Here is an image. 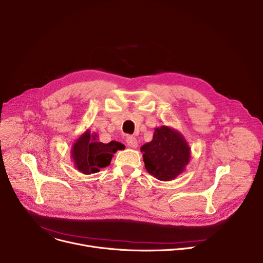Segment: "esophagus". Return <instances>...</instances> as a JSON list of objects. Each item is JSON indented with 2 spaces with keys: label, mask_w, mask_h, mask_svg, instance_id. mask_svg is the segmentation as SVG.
I'll return each mask as SVG.
<instances>
[{
  "label": "esophagus",
  "mask_w": 263,
  "mask_h": 263,
  "mask_svg": "<svg viewBox=\"0 0 263 263\" xmlns=\"http://www.w3.org/2000/svg\"><path fill=\"white\" fill-rule=\"evenodd\" d=\"M126 142H127V145L129 147H131V148H136L138 146L137 139L135 137H133V136H128L127 139H126Z\"/></svg>",
  "instance_id": "esophagus-1"
}]
</instances>
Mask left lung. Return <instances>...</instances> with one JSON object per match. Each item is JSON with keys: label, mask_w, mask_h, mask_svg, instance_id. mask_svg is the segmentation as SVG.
Instances as JSON below:
<instances>
[{"label": "left lung", "mask_w": 263, "mask_h": 263, "mask_svg": "<svg viewBox=\"0 0 263 263\" xmlns=\"http://www.w3.org/2000/svg\"><path fill=\"white\" fill-rule=\"evenodd\" d=\"M145 168L160 181H172L190 161V147L185 137L168 126L155 128L152 141L142 146Z\"/></svg>", "instance_id": "1"}]
</instances>
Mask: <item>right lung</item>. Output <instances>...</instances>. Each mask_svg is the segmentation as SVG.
Wrapping results in <instances>:
<instances>
[{
    "mask_svg": "<svg viewBox=\"0 0 263 263\" xmlns=\"http://www.w3.org/2000/svg\"><path fill=\"white\" fill-rule=\"evenodd\" d=\"M98 135L86 130L74 142L71 157L74 166L83 174L99 172L101 168L108 167L117 150L125 149V145L112 141L109 144L98 142Z\"/></svg>",
    "mask_w": 263,
    "mask_h": 263,
    "instance_id": "right-lung-1",
    "label": "right lung"
}]
</instances>
